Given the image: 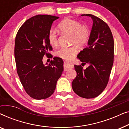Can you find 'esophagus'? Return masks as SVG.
Segmentation results:
<instances>
[{
	"mask_svg": "<svg viewBox=\"0 0 129 129\" xmlns=\"http://www.w3.org/2000/svg\"><path fill=\"white\" fill-rule=\"evenodd\" d=\"M73 64L71 61H65L64 63V71H68V70L73 68Z\"/></svg>",
	"mask_w": 129,
	"mask_h": 129,
	"instance_id": "1",
	"label": "esophagus"
}]
</instances>
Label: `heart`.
I'll use <instances>...</instances> for the list:
<instances>
[{
	"label": "heart",
	"mask_w": 129,
	"mask_h": 129,
	"mask_svg": "<svg viewBox=\"0 0 129 129\" xmlns=\"http://www.w3.org/2000/svg\"><path fill=\"white\" fill-rule=\"evenodd\" d=\"M57 27L61 32L70 35V44L83 47L87 45L90 39L91 30L89 26L82 24L78 21L71 19H64L58 24ZM47 40L52 46L58 44V35L55 29H52L47 35ZM79 49L76 46L70 47L62 46L56 50L54 54L63 59L69 60L76 55Z\"/></svg>",
	"instance_id": "1"
}]
</instances>
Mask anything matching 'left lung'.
<instances>
[{"label": "left lung", "mask_w": 129, "mask_h": 129, "mask_svg": "<svg viewBox=\"0 0 129 129\" xmlns=\"http://www.w3.org/2000/svg\"><path fill=\"white\" fill-rule=\"evenodd\" d=\"M82 16L91 17L93 21L88 46L77 55L82 64L88 63L89 66L83 69L80 64L75 65L77 76L72 82V89L80 97L93 99L101 94L108 83L113 64L114 43L106 23L90 14Z\"/></svg>", "instance_id": "8db88e82"}]
</instances>
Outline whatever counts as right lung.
Listing matches in <instances>:
<instances>
[{
	"instance_id": "add662e5",
	"label": "right lung",
	"mask_w": 129,
	"mask_h": 129,
	"mask_svg": "<svg viewBox=\"0 0 129 129\" xmlns=\"http://www.w3.org/2000/svg\"><path fill=\"white\" fill-rule=\"evenodd\" d=\"M59 17L48 15L35 16L26 21L15 39V57L17 73L24 90L36 100L48 98L55 90L63 71L61 58L54 57L49 65L43 57L52 58V47L47 35L54 20ZM47 64V63H46Z\"/></svg>"
}]
</instances>
